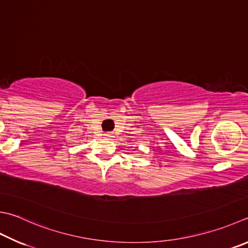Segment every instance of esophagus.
I'll use <instances>...</instances> for the list:
<instances>
[{"mask_svg":"<svg viewBox=\"0 0 248 248\" xmlns=\"http://www.w3.org/2000/svg\"><path fill=\"white\" fill-rule=\"evenodd\" d=\"M111 137H113V136H112L111 133H106V134H104V138H106V139H110Z\"/></svg>","mask_w":248,"mask_h":248,"instance_id":"1","label":"esophagus"}]
</instances>
